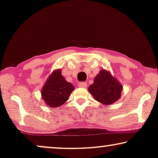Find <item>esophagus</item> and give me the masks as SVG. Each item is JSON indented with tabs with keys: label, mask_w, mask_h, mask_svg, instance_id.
Listing matches in <instances>:
<instances>
[{
	"label": "esophagus",
	"mask_w": 158,
	"mask_h": 158,
	"mask_svg": "<svg viewBox=\"0 0 158 158\" xmlns=\"http://www.w3.org/2000/svg\"><path fill=\"white\" fill-rule=\"evenodd\" d=\"M86 85H87V84H86V82H79L78 84V86L81 88H85L86 87Z\"/></svg>",
	"instance_id": "34e87169"
}]
</instances>
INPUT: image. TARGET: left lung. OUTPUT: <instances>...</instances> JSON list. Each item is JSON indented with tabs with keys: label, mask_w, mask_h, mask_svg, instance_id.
<instances>
[{
	"label": "left lung",
	"mask_w": 158,
	"mask_h": 158,
	"mask_svg": "<svg viewBox=\"0 0 158 158\" xmlns=\"http://www.w3.org/2000/svg\"><path fill=\"white\" fill-rule=\"evenodd\" d=\"M123 86L120 82L107 70L102 69L94 77V83L88 88L95 100L110 105L114 104L121 97Z\"/></svg>",
	"instance_id": "1"
}]
</instances>
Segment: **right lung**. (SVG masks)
<instances>
[{"label":"right lung","instance_id":"add662e5","mask_svg":"<svg viewBox=\"0 0 158 158\" xmlns=\"http://www.w3.org/2000/svg\"><path fill=\"white\" fill-rule=\"evenodd\" d=\"M74 90V86L62 76L59 69L54 70L46 80L41 90V98L48 107H59L68 100Z\"/></svg>","mask_w":158,"mask_h":158}]
</instances>
